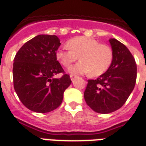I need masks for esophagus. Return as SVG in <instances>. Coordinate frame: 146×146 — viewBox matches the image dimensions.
<instances>
[{"label":"esophagus","mask_w":146,"mask_h":146,"mask_svg":"<svg viewBox=\"0 0 146 146\" xmlns=\"http://www.w3.org/2000/svg\"><path fill=\"white\" fill-rule=\"evenodd\" d=\"M76 75H73V74H70V79H71V80H73L76 78Z\"/></svg>","instance_id":"1"}]
</instances>
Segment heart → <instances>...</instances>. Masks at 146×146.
Returning <instances> with one entry per match:
<instances>
[{"label": "heart", "instance_id": "1", "mask_svg": "<svg viewBox=\"0 0 146 146\" xmlns=\"http://www.w3.org/2000/svg\"><path fill=\"white\" fill-rule=\"evenodd\" d=\"M66 46L59 48L56 56L59 62L69 67L80 58V61L69 69L71 73H89L94 76L102 75L108 70L114 59V52L110 46L100 44L91 38L76 37L66 42Z\"/></svg>", "mask_w": 146, "mask_h": 146}]
</instances>
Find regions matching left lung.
I'll return each instance as SVG.
<instances>
[{
  "label": "left lung",
  "mask_w": 146,
  "mask_h": 146,
  "mask_svg": "<svg viewBox=\"0 0 146 146\" xmlns=\"http://www.w3.org/2000/svg\"><path fill=\"white\" fill-rule=\"evenodd\" d=\"M109 42L114 52L113 62L98 79L88 80L84 91L87 105L100 114L121 108L132 92L137 77L136 62L128 48L115 38Z\"/></svg>",
  "instance_id": "obj_1"
}]
</instances>
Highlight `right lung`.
I'll return each instance as SVG.
<instances>
[{
    "label": "right lung",
    "mask_w": 146,
    "mask_h": 146,
    "mask_svg": "<svg viewBox=\"0 0 146 146\" xmlns=\"http://www.w3.org/2000/svg\"><path fill=\"white\" fill-rule=\"evenodd\" d=\"M60 45L56 35H39L25 43L14 59V88L21 103L32 111L56 109L72 82L56 56ZM58 73L63 76L53 78Z\"/></svg>",
    "instance_id": "add662e5"
}]
</instances>
